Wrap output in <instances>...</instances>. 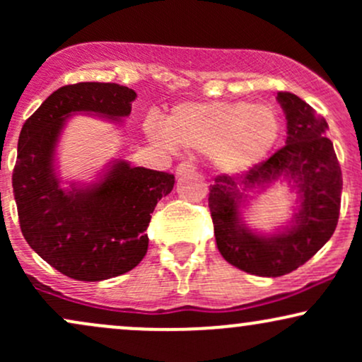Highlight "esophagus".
<instances>
[{
  "mask_svg": "<svg viewBox=\"0 0 362 362\" xmlns=\"http://www.w3.org/2000/svg\"><path fill=\"white\" fill-rule=\"evenodd\" d=\"M189 172H194V165L190 163V161H182V163L177 165V168H175L177 177H184L185 173H189Z\"/></svg>",
  "mask_w": 362,
  "mask_h": 362,
  "instance_id": "1",
  "label": "esophagus"
}]
</instances>
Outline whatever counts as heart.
Wrapping results in <instances>:
<instances>
[{
    "label": "heart",
    "mask_w": 362,
    "mask_h": 362,
    "mask_svg": "<svg viewBox=\"0 0 362 362\" xmlns=\"http://www.w3.org/2000/svg\"><path fill=\"white\" fill-rule=\"evenodd\" d=\"M281 132L277 110L250 102H182L163 124H146L151 141L168 149L178 146L209 155L216 170L226 175L260 165L276 148Z\"/></svg>",
    "instance_id": "heart-1"
}]
</instances>
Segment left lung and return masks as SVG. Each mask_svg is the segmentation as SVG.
I'll use <instances>...</instances> for the list:
<instances>
[{"label":"left lung","instance_id":"8db88e82","mask_svg":"<svg viewBox=\"0 0 362 362\" xmlns=\"http://www.w3.org/2000/svg\"><path fill=\"white\" fill-rule=\"evenodd\" d=\"M276 98L286 115V146L243 177H218L209 190L219 253L240 271L262 277L296 271L330 240L342 194V172L334 144L325 138V119L288 91ZM279 181L297 194L293 218L272 234L253 230L244 223L243 209Z\"/></svg>","mask_w":362,"mask_h":362}]
</instances>
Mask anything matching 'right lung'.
<instances>
[{
	"label": "right lung",
	"instance_id": "right-lung-1",
	"mask_svg": "<svg viewBox=\"0 0 362 362\" xmlns=\"http://www.w3.org/2000/svg\"><path fill=\"white\" fill-rule=\"evenodd\" d=\"M136 91L117 83H76L49 95L18 139L13 194L27 243L56 271L76 281H103L134 269L148 252V224L175 177L112 160L91 182L62 185L57 144L71 115L120 126Z\"/></svg>",
	"mask_w": 362,
	"mask_h": 362
}]
</instances>
